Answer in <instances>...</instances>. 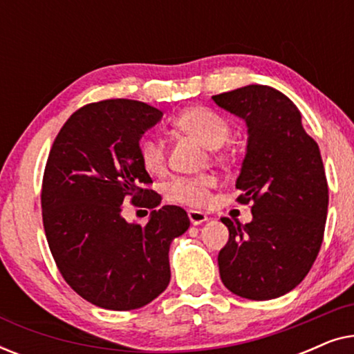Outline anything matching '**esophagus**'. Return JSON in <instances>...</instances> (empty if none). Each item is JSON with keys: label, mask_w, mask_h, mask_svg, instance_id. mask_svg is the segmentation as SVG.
I'll return each instance as SVG.
<instances>
[{"label": "esophagus", "mask_w": 354, "mask_h": 354, "mask_svg": "<svg viewBox=\"0 0 354 354\" xmlns=\"http://www.w3.org/2000/svg\"><path fill=\"white\" fill-rule=\"evenodd\" d=\"M188 219H190L193 225H200V224H203V222L207 221V216L203 214V212H200V211L190 209L188 211Z\"/></svg>", "instance_id": "1"}]
</instances>
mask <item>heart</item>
<instances>
[{"label":"heart","instance_id":"1","mask_svg":"<svg viewBox=\"0 0 354 354\" xmlns=\"http://www.w3.org/2000/svg\"><path fill=\"white\" fill-rule=\"evenodd\" d=\"M172 125L183 133L200 140L206 148L216 149L227 142L230 125L224 115L203 106L188 108L177 114ZM138 159L148 174L158 176L166 169V148L162 138L145 135L138 142ZM217 187L212 174L195 177H177L166 187L167 201L190 207H205L211 201V190Z\"/></svg>","mask_w":354,"mask_h":354}]
</instances>
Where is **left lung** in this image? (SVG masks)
<instances>
[{
    "label": "left lung",
    "mask_w": 354,
    "mask_h": 354,
    "mask_svg": "<svg viewBox=\"0 0 354 354\" xmlns=\"http://www.w3.org/2000/svg\"><path fill=\"white\" fill-rule=\"evenodd\" d=\"M212 100L248 125L236 201L251 203L253 214L245 225L221 219L229 229L217 256L222 283L241 298H279L306 277L321 250L328 206L321 151L279 90L246 85Z\"/></svg>",
    "instance_id": "8db88e82"
}]
</instances>
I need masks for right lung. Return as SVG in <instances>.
<instances>
[{"mask_svg":"<svg viewBox=\"0 0 354 354\" xmlns=\"http://www.w3.org/2000/svg\"><path fill=\"white\" fill-rule=\"evenodd\" d=\"M162 113L133 100L77 109L50 149L41 183L43 227L59 272L95 306L130 311L167 288L169 246L190 219L162 206L138 159V142ZM153 209L147 226L129 225L124 202Z\"/></svg>","mask_w":354,"mask_h":354,"instance_id":"1","label":"right lung"}]
</instances>
